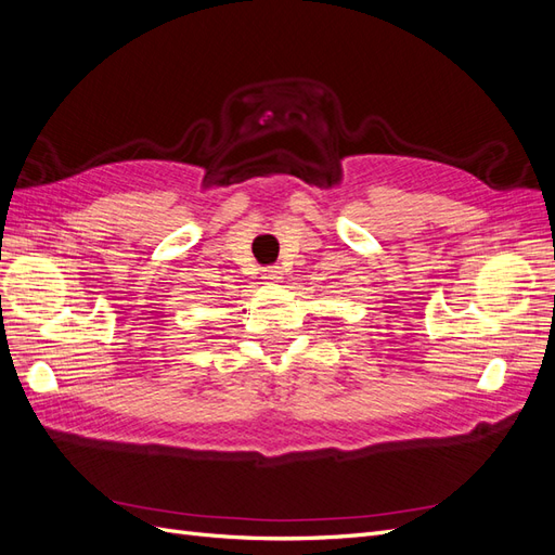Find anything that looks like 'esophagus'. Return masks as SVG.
<instances>
[{"label":"esophagus","mask_w":555,"mask_h":555,"mask_svg":"<svg viewBox=\"0 0 555 555\" xmlns=\"http://www.w3.org/2000/svg\"><path fill=\"white\" fill-rule=\"evenodd\" d=\"M263 280H268V282H280V280H282L280 266H266V268H263Z\"/></svg>","instance_id":"1"}]
</instances>
